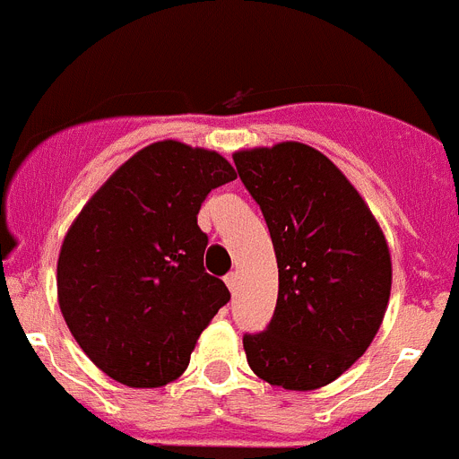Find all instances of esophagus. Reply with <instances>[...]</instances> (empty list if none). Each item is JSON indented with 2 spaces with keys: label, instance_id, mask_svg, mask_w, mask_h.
I'll use <instances>...</instances> for the list:
<instances>
[{
  "label": "esophagus",
  "instance_id": "1",
  "mask_svg": "<svg viewBox=\"0 0 459 459\" xmlns=\"http://www.w3.org/2000/svg\"><path fill=\"white\" fill-rule=\"evenodd\" d=\"M224 281H226V286H229V289H230V293H235V289H238V274L229 273L224 277Z\"/></svg>",
  "mask_w": 459,
  "mask_h": 459
}]
</instances>
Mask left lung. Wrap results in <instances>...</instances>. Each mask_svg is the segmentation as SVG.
Returning <instances> with one entry per match:
<instances>
[{
	"label": "left lung",
	"mask_w": 459,
	"mask_h": 459,
	"mask_svg": "<svg viewBox=\"0 0 459 459\" xmlns=\"http://www.w3.org/2000/svg\"><path fill=\"white\" fill-rule=\"evenodd\" d=\"M261 207L279 268L277 307L242 344L256 377L314 390L372 344L390 298V254L377 219L328 157L302 143L233 154Z\"/></svg>",
	"instance_id": "1"
}]
</instances>
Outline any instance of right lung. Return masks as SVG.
I'll return each mask as SVG.
<instances>
[{
  "mask_svg": "<svg viewBox=\"0 0 459 459\" xmlns=\"http://www.w3.org/2000/svg\"><path fill=\"white\" fill-rule=\"evenodd\" d=\"M233 180L221 154L154 143L110 175L64 238L59 309L90 360L119 384L159 388L180 377L230 300L203 268L198 210Z\"/></svg>",
  "mask_w": 459,
  "mask_h": 459,
  "instance_id": "1",
  "label": "right lung"
}]
</instances>
